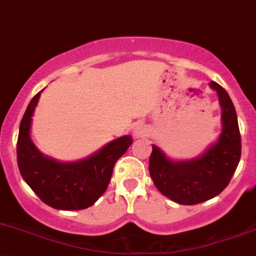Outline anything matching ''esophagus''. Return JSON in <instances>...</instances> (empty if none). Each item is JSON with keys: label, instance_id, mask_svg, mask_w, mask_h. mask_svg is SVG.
<instances>
[{"label": "esophagus", "instance_id": "1", "mask_svg": "<svg viewBox=\"0 0 256 256\" xmlns=\"http://www.w3.org/2000/svg\"><path fill=\"white\" fill-rule=\"evenodd\" d=\"M146 132V126L143 123H136L133 128V136L134 138H140V136H144Z\"/></svg>", "mask_w": 256, "mask_h": 256}]
</instances>
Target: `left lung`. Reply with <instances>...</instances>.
I'll return each instance as SVG.
<instances>
[{"label": "left lung", "mask_w": 256, "mask_h": 256, "mask_svg": "<svg viewBox=\"0 0 256 256\" xmlns=\"http://www.w3.org/2000/svg\"><path fill=\"white\" fill-rule=\"evenodd\" d=\"M222 106L223 129L220 139L202 156L190 162H171L152 146L149 172L154 185L168 198L180 204H197L220 194L233 178L242 155V139L234 104L228 92L217 82Z\"/></svg>", "instance_id": "8db88e82"}]
</instances>
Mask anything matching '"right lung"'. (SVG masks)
Segmentation results:
<instances>
[{"mask_svg":"<svg viewBox=\"0 0 256 256\" xmlns=\"http://www.w3.org/2000/svg\"><path fill=\"white\" fill-rule=\"evenodd\" d=\"M40 92L32 98L20 120L17 140L18 168L23 180L46 204L56 210H85L104 194L116 162L133 140L130 136H120L88 159L71 164L44 156L30 136L32 116Z\"/></svg>","mask_w":256,"mask_h":256,"instance_id":"1","label":"right lung"}]
</instances>
